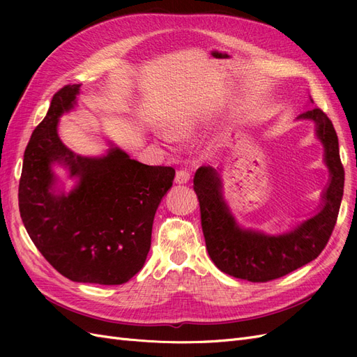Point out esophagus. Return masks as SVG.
Instances as JSON below:
<instances>
[{
  "instance_id": "esophagus-1",
  "label": "esophagus",
  "mask_w": 357,
  "mask_h": 357,
  "mask_svg": "<svg viewBox=\"0 0 357 357\" xmlns=\"http://www.w3.org/2000/svg\"><path fill=\"white\" fill-rule=\"evenodd\" d=\"M189 178H190V174H189V171L188 169H177V172H176V183L177 185H185V183H188L189 181Z\"/></svg>"
}]
</instances>
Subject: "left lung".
I'll return each instance as SVG.
<instances>
[{"mask_svg": "<svg viewBox=\"0 0 357 357\" xmlns=\"http://www.w3.org/2000/svg\"><path fill=\"white\" fill-rule=\"evenodd\" d=\"M298 119L316 123L331 181L323 192L321 210L294 231L274 236L241 229L223 201L219 172L211 167H201L195 172L193 189L199 201L205 245L214 265L225 274L253 283L271 282L314 261L331 238L344 192L338 137L331 119L317 107L301 113Z\"/></svg>", "mask_w": 357, "mask_h": 357, "instance_id": "1", "label": "left lung"}]
</instances>
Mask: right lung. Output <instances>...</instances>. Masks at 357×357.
Returning a JSON list of instances; mask_svg holds the SVG:
<instances>
[{
	"instance_id": "obj_1",
	"label": "right lung",
	"mask_w": 357,
	"mask_h": 357,
	"mask_svg": "<svg viewBox=\"0 0 357 357\" xmlns=\"http://www.w3.org/2000/svg\"><path fill=\"white\" fill-rule=\"evenodd\" d=\"M80 84L53 95L49 112L25 149L19 211L32 243L59 274L77 283L122 284L143 268L160 199L176 171L150 167L112 147L102 158L73 153L58 137ZM52 163L79 178L68 196L52 190Z\"/></svg>"
}]
</instances>
